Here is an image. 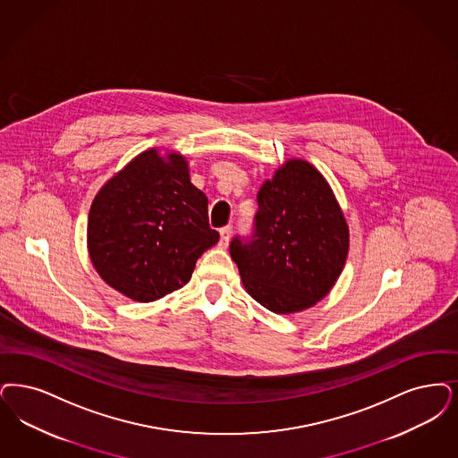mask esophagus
<instances>
[{
    "label": "esophagus",
    "mask_w": 458,
    "mask_h": 458,
    "mask_svg": "<svg viewBox=\"0 0 458 458\" xmlns=\"http://www.w3.org/2000/svg\"><path fill=\"white\" fill-rule=\"evenodd\" d=\"M220 247L221 249H226L228 247V242L232 238V226H223L220 230Z\"/></svg>",
    "instance_id": "obj_1"
}]
</instances>
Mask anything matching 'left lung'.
<instances>
[{
	"mask_svg": "<svg viewBox=\"0 0 458 458\" xmlns=\"http://www.w3.org/2000/svg\"><path fill=\"white\" fill-rule=\"evenodd\" d=\"M252 237H235L230 256L256 301L275 313L310 309L343 273L349 228L329 183L294 158L257 194Z\"/></svg>",
	"mask_w": 458,
	"mask_h": 458,
	"instance_id": "8db88e82",
	"label": "left lung"
}]
</instances>
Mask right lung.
<instances>
[{
    "mask_svg": "<svg viewBox=\"0 0 458 458\" xmlns=\"http://www.w3.org/2000/svg\"><path fill=\"white\" fill-rule=\"evenodd\" d=\"M218 240L208 198L177 151L140 153L98 191L89 215L93 267L110 288L141 303L182 288Z\"/></svg>",
    "mask_w": 458,
    "mask_h": 458,
    "instance_id": "1",
    "label": "right lung"
}]
</instances>
